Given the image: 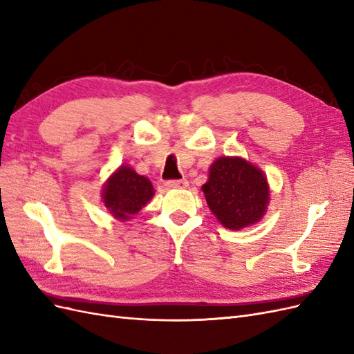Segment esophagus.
Wrapping results in <instances>:
<instances>
[{
    "instance_id": "34e87169",
    "label": "esophagus",
    "mask_w": 354,
    "mask_h": 354,
    "mask_svg": "<svg viewBox=\"0 0 354 354\" xmlns=\"http://www.w3.org/2000/svg\"><path fill=\"white\" fill-rule=\"evenodd\" d=\"M187 180L186 178H181V180H168L167 181V186L169 189H185L187 187Z\"/></svg>"
}]
</instances>
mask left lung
<instances>
[{
	"instance_id": "obj_1",
	"label": "left lung",
	"mask_w": 354,
	"mask_h": 354,
	"mask_svg": "<svg viewBox=\"0 0 354 354\" xmlns=\"http://www.w3.org/2000/svg\"><path fill=\"white\" fill-rule=\"evenodd\" d=\"M202 192L211 212L230 230L260 221L270 199L263 171L239 156H221L214 160Z\"/></svg>"
}]
</instances>
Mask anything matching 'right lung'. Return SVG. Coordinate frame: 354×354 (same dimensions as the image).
<instances>
[{"label":"right lung","mask_w":354,"mask_h":354,"mask_svg":"<svg viewBox=\"0 0 354 354\" xmlns=\"http://www.w3.org/2000/svg\"><path fill=\"white\" fill-rule=\"evenodd\" d=\"M155 195L151 180L137 174L130 167L121 165L106 181L103 203L118 220H128L140 211Z\"/></svg>","instance_id":"right-lung-1"}]
</instances>
